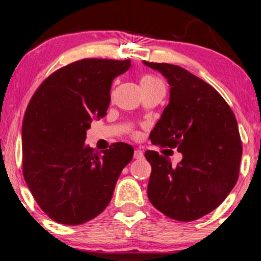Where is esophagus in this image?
<instances>
[{
	"instance_id": "1",
	"label": "esophagus",
	"mask_w": 261,
	"mask_h": 261,
	"mask_svg": "<svg viewBox=\"0 0 261 261\" xmlns=\"http://www.w3.org/2000/svg\"><path fill=\"white\" fill-rule=\"evenodd\" d=\"M143 157V152L141 149H135L134 152V158L135 160H141Z\"/></svg>"
}]
</instances>
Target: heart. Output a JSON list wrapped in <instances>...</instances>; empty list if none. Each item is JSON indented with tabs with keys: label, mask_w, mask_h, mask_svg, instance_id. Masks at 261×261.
<instances>
[{
	"label": "heart",
	"mask_w": 261,
	"mask_h": 261,
	"mask_svg": "<svg viewBox=\"0 0 261 261\" xmlns=\"http://www.w3.org/2000/svg\"><path fill=\"white\" fill-rule=\"evenodd\" d=\"M157 79H154V77H152V76H145L143 77L142 80H141V83H143V82H157Z\"/></svg>",
	"instance_id": "1"
}]
</instances>
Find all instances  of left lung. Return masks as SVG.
<instances>
[{
    "instance_id": "obj_1",
    "label": "left lung",
    "mask_w": 261,
    "mask_h": 261,
    "mask_svg": "<svg viewBox=\"0 0 261 261\" xmlns=\"http://www.w3.org/2000/svg\"><path fill=\"white\" fill-rule=\"evenodd\" d=\"M143 64L170 86L169 103L151 131V142L182 154L173 167L168 157L145 152L152 167L148 199L173 220H197L221 205L238 179L242 142L236 116L214 87L180 66Z\"/></svg>"
}]
</instances>
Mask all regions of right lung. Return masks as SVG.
<instances>
[{
    "label": "right lung",
    "instance_id": "1",
    "mask_svg": "<svg viewBox=\"0 0 261 261\" xmlns=\"http://www.w3.org/2000/svg\"><path fill=\"white\" fill-rule=\"evenodd\" d=\"M130 67V60H80L50 74L29 101L22 126L23 175L56 222L76 226L97 217L133 160L127 143L98 152L85 142L93 119L107 115L113 80Z\"/></svg>",
    "mask_w": 261,
    "mask_h": 261
}]
</instances>
